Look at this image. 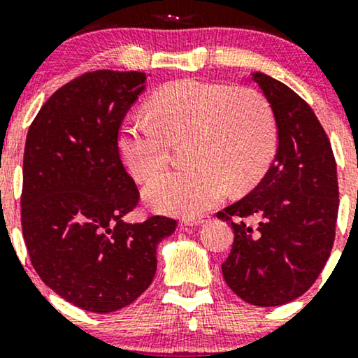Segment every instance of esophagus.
<instances>
[{"label": "esophagus", "instance_id": "34e87169", "mask_svg": "<svg viewBox=\"0 0 358 358\" xmlns=\"http://www.w3.org/2000/svg\"><path fill=\"white\" fill-rule=\"evenodd\" d=\"M210 217L208 215H196V217H187V219H183V222L187 225H200L203 224V222H207Z\"/></svg>", "mask_w": 358, "mask_h": 358}]
</instances>
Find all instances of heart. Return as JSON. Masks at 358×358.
Masks as SVG:
<instances>
[{
  "label": "heart",
  "mask_w": 358,
  "mask_h": 358,
  "mask_svg": "<svg viewBox=\"0 0 358 358\" xmlns=\"http://www.w3.org/2000/svg\"><path fill=\"white\" fill-rule=\"evenodd\" d=\"M153 122L126 117L116 146L126 170L139 183L168 163V141L187 136L182 170L162 175L145 188V199L163 212L195 215L219 203L232 185H256L276 151V121L262 94L199 79L163 85L148 104Z\"/></svg>",
  "instance_id": "heart-1"
}]
</instances>
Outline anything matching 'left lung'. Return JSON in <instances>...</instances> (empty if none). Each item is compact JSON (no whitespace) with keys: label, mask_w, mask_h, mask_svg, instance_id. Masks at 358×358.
Masks as SVG:
<instances>
[{"label":"left lung","mask_w":358,"mask_h":358,"mask_svg":"<svg viewBox=\"0 0 358 358\" xmlns=\"http://www.w3.org/2000/svg\"><path fill=\"white\" fill-rule=\"evenodd\" d=\"M252 80L276 119L278 151L257 187L217 213L234 229L222 274L244 301L279 306L306 293L330 257L338 180L330 139L306 101L262 72Z\"/></svg>","instance_id":"1"}]
</instances>
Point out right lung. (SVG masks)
I'll use <instances>...</instances> for the list:
<instances>
[{
    "mask_svg": "<svg viewBox=\"0 0 358 358\" xmlns=\"http://www.w3.org/2000/svg\"><path fill=\"white\" fill-rule=\"evenodd\" d=\"M143 72L94 71L53 92L27 134L22 229L30 261L59 296L113 313L148 289L156 248L176 220H122L139 192L119 158L122 119L145 90Z\"/></svg>",
    "mask_w": 358,
    "mask_h": 358,
    "instance_id": "right-lung-1",
    "label": "right lung"
}]
</instances>
